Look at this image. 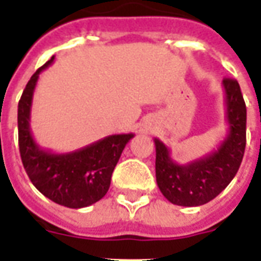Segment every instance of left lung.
I'll use <instances>...</instances> for the list:
<instances>
[{"label": "left lung", "instance_id": "left-lung-1", "mask_svg": "<svg viewBox=\"0 0 261 261\" xmlns=\"http://www.w3.org/2000/svg\"><path fill=\"white\" fill-rule=\"evenodd\" d=\"M227 134L205 156L178 164L171 151L155 138V176L158 188L167 199L179 206H200L225 189L243 160L246 148V105L238 80L223 79Z\"/></svg>", "mask_w": 261, "mask_h": 261}]
</instances>
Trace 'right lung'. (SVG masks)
Here are the masks:
<instances>
[{
  "label": "right lung",
  "instance_id": "add662e5",
  "mask_svg": "<svg viewBox=\"0 0 261 261\" xmlns=\"http://www.w3.org/2000/svg\"><path fill=\"white\" fill-rule=\"evenodd\" d=\"M54 59L52 56L32 74L18 103L19 152L29 179L41 194L62 206L80 209L96 203L107 194L113 171L134 134L107 136L65 154L41 148L31 133V106L39 74Z\"/></svg>",
  "mask_w": 261,
  "mask_h": 261
}]
</instances>
